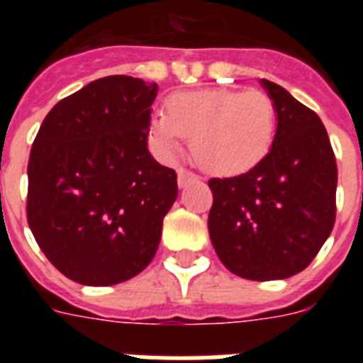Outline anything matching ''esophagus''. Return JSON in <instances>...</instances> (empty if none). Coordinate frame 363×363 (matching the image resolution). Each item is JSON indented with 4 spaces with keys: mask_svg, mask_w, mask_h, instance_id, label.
<instances>
[{
    "mask_svg": "<svg viewBox=\"0 0 363 363\" xmlns=\"http://www.w3.org/2000/svg\"><path fill=\"white\" fill-rule=\"evenodd\" d=\"M196 179H198V177L194 175L192 171H188V169H179L177 171V182H179V186H186L188 182H192V181H196Z\"/></svg>",
    "mask_w": 363,
    "mask_h": 363,
    "instance_id": "1",
    "label": "esophagus"
}]
</instances>
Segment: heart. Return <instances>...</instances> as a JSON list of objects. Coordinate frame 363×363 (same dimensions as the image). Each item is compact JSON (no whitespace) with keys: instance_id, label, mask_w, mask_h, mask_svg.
<instances>
[{"instance_id":"1","label":"heart","mask_w":363,"mask_h":363,"mask_svg":"<svg viewBox=\"0 0 363 363\" xmlns=\"http://www.w3.org/2000/svg\"><path fill=\"white\" fill-rule=\"evenodd\" d=\"M275 130V101L262 90L233 88L173 94L165 101V113H156L148 124L160 156L173 158L182 137H188L194 160L218 175L256 167L271 150Z\"/></svg>"}]
</instances>
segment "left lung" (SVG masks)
<instances>
[{"instance_id":"obj_1","label":"left lung","mask_w":363,"mask_h":363,"mask_svg":"<svg viewBox=\"0 0 363 363\" xmlns=\"http://www.w3.org/2000/svg\"><path fill=\"white\" fill-rule=\"evenodd\" d=\"M277 133L256 167L211 179L209 235L228 269L250 281L288 279L315 259L335 224L337 164L315 111L262 81Z\"/></svg>"}]
</instances>
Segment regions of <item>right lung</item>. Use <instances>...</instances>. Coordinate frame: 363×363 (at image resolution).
<instances>
[{"mask_svg":"<svg viewBox=\"0 0 363 363\" xmlns=\"http://www.w3.org/2000/svg\"><path fill=\"white\" fill-rule=\"evenodd\" d=\"M156 94L133 77L98 79L54 105L31 145L28 224L48 262L79 284L128 281L158 250L179 188L147 148Z\"/></svg>","mask_w":363,"mask_h":363,"instance_id":"add662e5","label":"right lung"}]
</instances>
